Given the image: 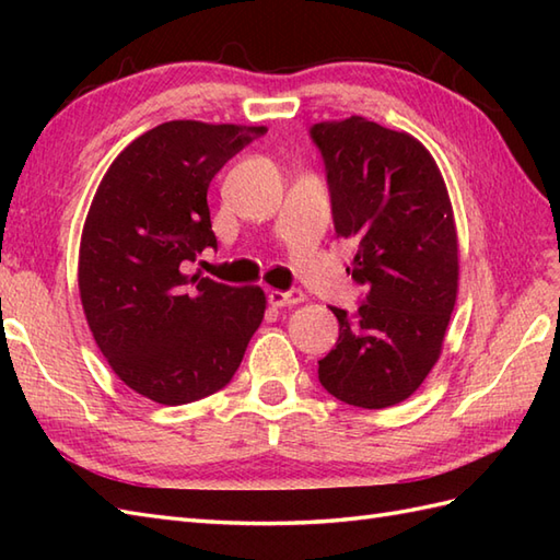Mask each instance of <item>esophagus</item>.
Instances as JSON below:
<instances>
[{"label": "esophagus", "mask_w": 560, "mask_h": 560, "mask_svg": "<svg viewBox=\"0 0 560 560\" xmlns=\"http://www.w3.org/2000/svg\"><path fill=\"white\" fill-rule=\"evenodd\" d=\"M303 301H305L303 291H279V289L269 291V305H273V307H291V305H299Z\"/></svg>", "instance_id": "34e87169"}]
</instances>
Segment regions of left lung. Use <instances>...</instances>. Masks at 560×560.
Returning a JSON list of instances; mask_svg holds the SVG:
<instances>
[{"label": "left lung", "instance_id": "1", "mask_svg": "<svg viewBox=\"0 0 560 560\" xmlns=\"http://www.w3.org/2000/svg\"><path fill=\"white\" fill-rule=\"evenodd\" d=\"M311 135L335 231L359 247L347 271L368 291L355 319L331 307L339 339L319 361V383L353 407H395L443 353L459 287L455 211L431 151L409 132L351 115Z\"/></svg>", "mask_w": 560, "mask_h": 560}]
</instances>
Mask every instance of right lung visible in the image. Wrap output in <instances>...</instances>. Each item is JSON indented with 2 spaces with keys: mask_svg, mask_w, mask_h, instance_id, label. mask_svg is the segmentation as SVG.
<instances>
[{
  "mask_svg": "<svg viewBox=\"0 0 560 560\" xmlns=\"http://www.w3.org/2000/svg\"><path fill=\"white\" fill-rule=\"evenodd\" d=\"M267 127L171 120L127 144L105 171L79 245L83 315L122 383L165 407L231 383L265 319L259 287L189 277L217 247L207 189Z\"/></svg>",
  "mask_w": 560,
  "mask_h": 560,
  "instance_id": "obj_1",
  "label": "right lung"
}]
</instances>
